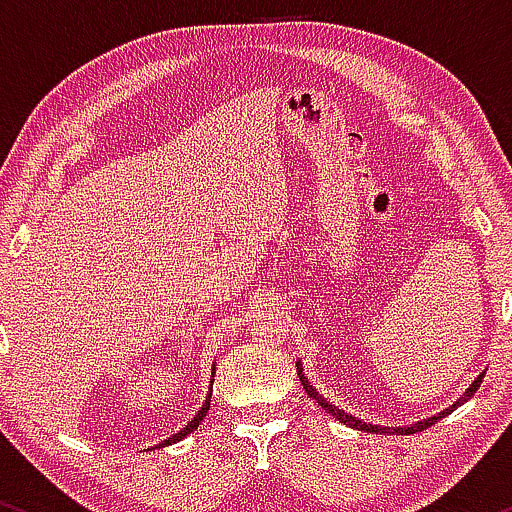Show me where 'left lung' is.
<instances>
[{
  "label": "left lung",
  "mask_w": 512,
  "mask_h": 512,
  "mask_svg": "<svg viewBox=\"0 0 512 512\" xmlns=\"http://www.w3.org/2000/svg\"><path fill=\"white\" fill-rule=\"evenodd\" d=\"M296 366H298V368H296V370H298V378H301V385L305 387V392H308V395H310V397H313V399H315V402H317V404H320V407L327 411V414H332V416H334V419H337V421H342V424H346V426H349V428H358V431H366V433H404V436H407V433H419V431H424V428H428V426L438 424V421H440V419H445V416H448L452 409H457V407H460V404H464V402H467V399H469V397H472V395H474V392H477V390H479L481 380H484V373H481V375H479V378H477V380H474V383H472V385H469V390H467V392H464V395H462L460 399H457V402H455V404H452V407H450V409L440 411V414H436V416H428V419H424V421H416V424H411V426H404V428H390V426L366 424V421H361V419H356V416L346 414V411H344V409L334 407V404H330V402H327V399H325V397H322V395H320V392H317V390H315V387L308 383V378H305V373H303V366H301V361H298V363H296Z\"/></svg>",
  "instance_id": "obj_1"
}]
</instances>
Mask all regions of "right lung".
<instances>
[{
    "label": "right lung",
    "mask_w": 512,
    "mask_h": 512,
    "mask_svg": "<svg viewBox=\"0 0 512 512\" xmlns=\"http://www.w3.org/2000/svg\"><path fill=\"white\" fill-rule=\"evenodd\" d=\"M211 378H214V375H211ZM211 383H214V380H211ZM209 402H211V390H209V395H207V399H204L202 409H199V411H197V414H195V419H192V421H190V424H187L185 428H182V431H180V433H175V436H170L168 440H163V443H158V445H156V448H166V445H173V443H178V440H182V438H185V436H190V433H192V431H195V428H197L199 424H202V419H204V416H207V411H209Z\"/></svg>",
    "instance_id": "obj_1"
}]
</instances>
